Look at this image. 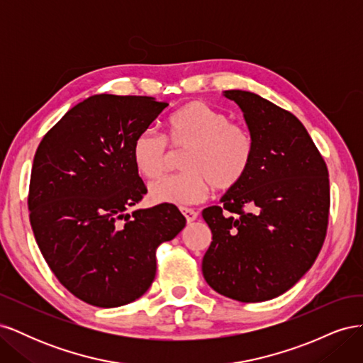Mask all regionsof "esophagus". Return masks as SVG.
Returning <instances> with one entry per match:
<instances>
[{"instance_id":"34e87169","label":"esophagus","mask_w":363,"mask_h":363,"mask_svg":"<svg viewBox=\"0 0 363 363\" xmlns=\"http://www.w3.org/2000/svg\"><path fill=\"white\" fill-rule=\"evenodd\" d=\"M182 211V213L184 215V218H186V221H188V224H191V223H194L195 219H196V216H199V213H196L194 208H188V207H182L180 208Z\"/></svg>"}]
</instances>
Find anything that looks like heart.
Returning a JSON list of instances; mask_svg holds the SVG:
<instances>
[{
    "label": "heart",
    "instance_id": "obj_1",
    "mask_svg": "<svg viewBox=\"0 0 363 363\" xmlns=\"http://www.w3.org/2000/svg\"><path fill=\"white\" fill-rule=\"evenodd\" d=\"M184 151L179 174L150 186L152 203L189 206L206 200L213 186L232 191L245 180L256 156V140L248 127L232 123L228 115L203 101H189L168 119L164 135L145 130L131 144V160L145 179L167 169L171 152Z\"/></svg>",
    "mask_w": 363,
    "mask_h": 363
}]
</instances>
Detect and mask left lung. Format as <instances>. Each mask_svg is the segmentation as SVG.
Wrapping results in <instances>:
<instances>
[{
    "instance_id": "8db88e82",
    "label": "left lung",
    "mask_w": 363,
    "mask_h": 363,
    "mask_svg": "<svg viewBox=\"0 0 363 363\" xmlns=\"http://www.w3.org/2000/svg\"><path fill=\"white\" fill-rule=\"evenodd\" d=\"M256 140L245 180L203 211L212 244L203 276L242 303L291 289L323 248L330 212L327 164L300 119L256 94L225 91Z\"/></svg>"
}]
</instances>
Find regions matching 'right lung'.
I'll return each instance as SVG.
<instances>
[{"label":"right lung","mask_w":363,"mask_h":363,"mask_svg":"<svg viewBox=\"0 0 363 363\" xmlns=\"http://www.w3.org/2000/svg\"><path fill=\"white\" fill-rule=\"evenodd\" d=\"M168 103L94 95L74 106L36 150L30 224L43 259L77 298L96 307L135 301L156 276V251L186 218L174 204L127 213L147 194L131 144Z\"/></svg>","instance_id":"obj_1"}]
</instances>
